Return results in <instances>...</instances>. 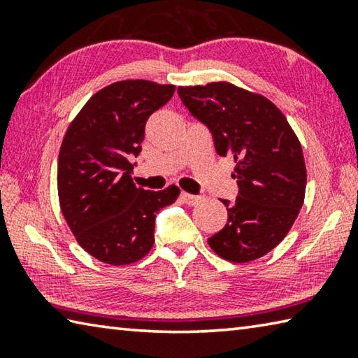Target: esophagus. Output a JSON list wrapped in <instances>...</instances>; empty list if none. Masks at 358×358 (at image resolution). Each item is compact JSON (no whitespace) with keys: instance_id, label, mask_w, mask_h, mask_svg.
<instances>
[{"instance_id":"esophagus-1","label":"esophagus","mask_w":358,"mask_h":358,"mask_svg":"<svg viewBox=\"0 0 358 358\" xmlns=\"http://www.w3.org/2000/svg\"><path fill=\"white\" fill-rule=\"evenodd\" d=\"M181 201L187 205H196L201 202V197L194 196V194H189V192H181Z\"/></svg>"}]
</instances>
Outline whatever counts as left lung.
Instances as JSON below:
<instances>
[{
  "instance_id": "1",
  "label": "left lung",
  "mask_w": 358,
  "mask_h": 358,
  "mask_svg": "<svg viewBox=\"0 0 358 358\" xmlns=\"http://www.w3.org/2000/svg\"><path fill=\"white\" fill-rule=\"evenodd\" d=\"M194 118L213 137L216 153L235 161L238 196L227 222L208 238L217 256L245 264L270 252L286 237L305 201L301 145L273 102L227 82L178 87Z\"/></svg>"
}]
</instances>
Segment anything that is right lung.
I'll use <instances>...</instances> for the list:
<instances>
[{"label":"right lung","instance_id":"obj_1","mask_svg":"<svg viewBox=\"0 0 358 358\" xmlns=\"http://www.w3.org/2000/svg\"><path fill=\"white\" fill-rule=\"evenodd\" d=\"M173 85L121 80L90 98L72 120L58 156L63 216L85 251L101 262L128 265L155 243V217L180 189L145 191L132 183L150 115L166 106Z\"/></svg>","mask_w":358,"mask_h":358}]
</instances>
